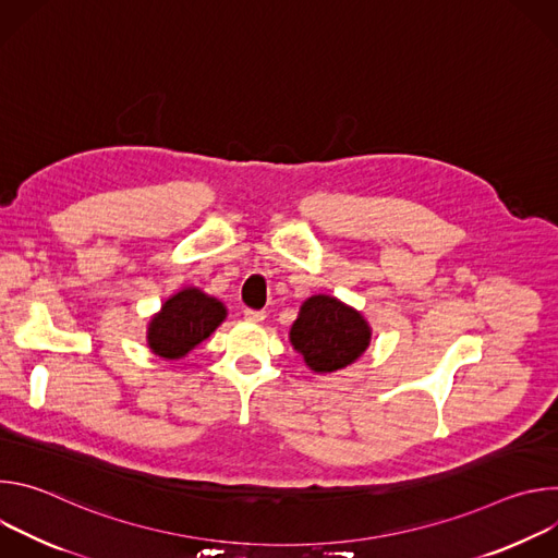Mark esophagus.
<instances>
[{
	"mask_svg": "<svg viewBox=\"0 0 558 558\" xmlns=\"http://www.w3.org/2000/svg\"><path fill=\"white\" fill-rule=\"evenodd\" d=\"M245 320L252 325H258L265 320V311H254V308H245Z\"/></svg>",
	"mask_w": 558,
	"mask_h": 558,
	"instance_id": "esophagus-1",
	"label": "esophagus"
}]
</instances>
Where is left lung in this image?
<instances>
[{"label": "left lung", "instance_id": "8db88e82", "mask_svg": "<svg viewBox=\"0 0 558 558\" xmlns=\"http://www.w3.org/2000/svg\"><path fill=\"white\" fill-rule=\"evenodd\" d=\"M371 336V325L357 308L327 293L306 298L289 329L293 351L317 375L336 373L357 362L368 349Z\"/></svg>", "mask_w": 558, "mask_h": 558}]
</instances>
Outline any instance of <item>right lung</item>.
Listing matches in <instances>:
<instances>
[{"instance_id":"add662e5","label":"right lung","mask_w":558,"mask_h":558,"mask_svg":"<svg viewBox=\"0 0 558 558\" xmlns=\"http://www.w3.org/2000/svg\"><path fill=\"white\" fill-rule=\"evenodd\" d=\"M227 320V306L198 287L172 293L147 323V347L166 362L183 360Z\"/></svg>"}]
</instances>
